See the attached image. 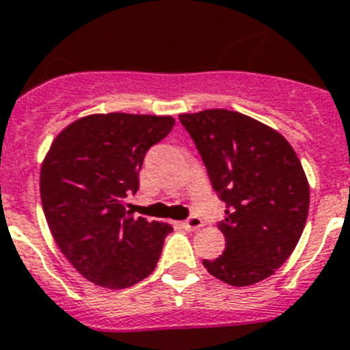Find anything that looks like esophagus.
I'll return each instance as SVG.
<instances>
[{
    "instance_id": "esophagus-1",
    "label": "esophagus",
    "mask_w": 350,
    "mask_h": 350,
    "mask_svg": "<svg viewBox=\"0 0 350 350\" xmlns=\"http://www.w3.org/2000/svg\"><path fill=\"white\" fill-rule=\"evenodd\" d=\"M202 224H204V222H202L201 217H198V215H190L189 219L183 220V228H185V230H189V231L199 230Z\"/></svg>"
}]
</instances>
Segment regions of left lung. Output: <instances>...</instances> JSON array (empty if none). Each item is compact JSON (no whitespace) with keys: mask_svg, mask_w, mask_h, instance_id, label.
I'll list each match as a JSON object with an SVG mask.
<instances>
[{"mask_svg":"<svg viewBox=\"0 0 350 350\" xmlns=\"http://www.w3.org/2000/svg\"><path fill=\"white\" fill-rule=\"evenodd\" d=\"M211 187L226 202L219 230L226 249L202 265L217 280L249 286L288 260L301 239L310 208V185L283 135L230 110L180 116Z\"/></svg>","mask_w":350,"mask_h":350,"instance_id":"left-lung-1","label":"left lung"}]
</instances>
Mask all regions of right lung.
I'll use <instances>...</instances> for the list:
<instances>
[{
	"instance_id": "right-lung-1",
	"label": "right lung",
	"mask_w": 350,
	"mask_h": 350,
	"mask_svg": "<svg viewBox=\"0 0 350 350\" xmlns=\"http://www.w3.org/2000/svg\"><path fill=\"white\" fill-rule=\"evenodd\" d=\"M172 117L96 113L69 124L40 170V199L53 239L78 272L105 288H128L151 274L169 224L133 219L146 152Z\"/></svg>"
}]
</instances>
